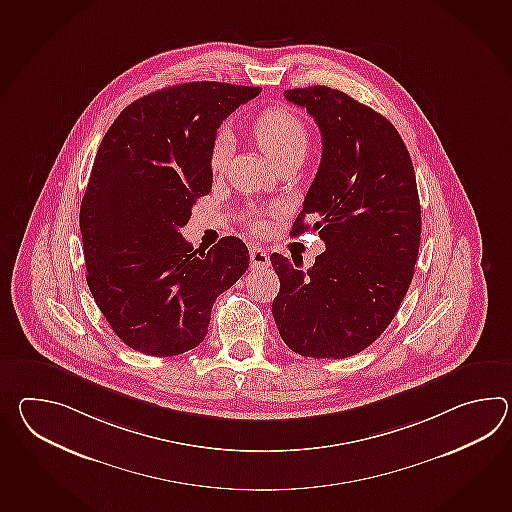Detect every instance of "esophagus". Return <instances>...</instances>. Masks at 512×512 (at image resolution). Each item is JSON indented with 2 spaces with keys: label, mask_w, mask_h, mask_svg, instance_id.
Here are the masks:
<instances>
[{
  "label": "esophagus",
  "mask_w": 512,
  "mask_h": 512,
  "mask_svg": "<svg viewBox=\"0 0 512 512\" xmlns=\"http://www.w3.org/2000/svg\"><path fill=\"white\" fill-rule=\"evenodd\" d=\"M251 268H268L270 266V255L268 251L262 250L259 246H251L250 251Z\"/></svg>",
  "instance_id": "34e87169"
}]
</instances>
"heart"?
Here are the masks:
<instances>
[{"label": "heart", "mask_w": 512, "mask_h": 512, "mask_svg": "<svg viewBox=\"0 0 512 512\" xmlns=\"http://www.w3.org/2000/svg\"><path fill=\"white\" fill-rule=\"evenodd\" d=\"M253 132L261 147L272 156L277 165L288 159H303L307 154L308 130L299 115L286 108H270L262 112L255 123ZM233 152V137L228 128H220L209 150V165L211 171L222 172L228 165ZM255 231H262L264 224L261 220L253 222Z\"/></svg>", "instance_id": "1"}]
</instances>
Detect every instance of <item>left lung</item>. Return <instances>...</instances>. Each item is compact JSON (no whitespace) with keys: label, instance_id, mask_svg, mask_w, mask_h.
<instances>
[{"label":"left lung","instance_id":"left-lung-1","mask_svg":"<svg viewBox=\"0 0 512 512\" xmlns=\"http://www.w3.org/2000/svg\"><path fill=\"white\" fill-rule=\"evenodd\" d=\"M284 97L307 108L323 141L290 235L318 231L327 250L307 272L273 253L281 281L273 319L294 353L340 360L367 349L408 292L421 244L417 180L397 128L373 108L329 86Z\"/></svg>","mask_w":512,"mask_h":512}]
</instances>
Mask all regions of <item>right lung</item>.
<instances>
[{
    "mask_svg": "<svg viewBox=\"0 0 512 512\" xmlns=\"http://www.w3.org/2000/svg\"><path fill=\"white\" fill-rule=\"evenodd\" d=\"M261 88L187 82L128 104L108 128L80 204L91 296L115 334L148 356L204 341L216 297L248 270L250 251L224 237L193 250L180 228L211 191L216 128Z\"/></svg>",
    "mask_w": 512,
    "mask_h": 512,
    "instance_id": "obj_1",
    "label": "right lung"
}]
</instances>
